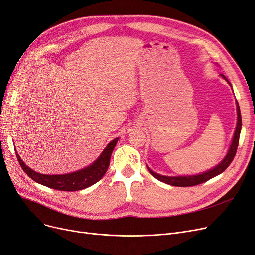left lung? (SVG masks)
I'll return each mask as SVG.
<instances>
[{
    "instance_id": "8db88e82",
    "label": "left lung",
    "mask_w": 255,
    "mask_h": 255,
    "mask_svg": "<svg viewBox=\"0 0 255 255\" xmlns=\"http://www.w3.org/2000/svg\"><path fill=\"white\" fill-rule=\"evenodd\" d=\"M221 77L230 85V87L232 86V84L229 83V81L225 78V76L221 75ZM237 104V127H236V130H235V134L232 140V143H230V146L228 148V151L226 153V155L224 156V159L218 164L216 165L214 168L210 169V170L204 171L202 173L199 174H195V175H180V176H166V175H161L159 173H155L154 171H152L151 169L147 166L148 171L150 172V174L155 177L156 179H159L162 183H165L167 185H170V186H175V187H192V186H196L199 184L204 183V181H207L217 175L221 174L225 169L230 165V163L233 162L234 157L236 155L237 152V148H238V145H239V139H240V134H241V129H242V117H241V111H240V107L238 102H236Z\"/></svg>"
}]
</instances>
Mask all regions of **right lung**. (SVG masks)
I'll list each match as a JSON object with an SVG mask.
<instances>
[{
    "label": "right lung",
    "instance_id": "right-lung-1",
    "mask_svg": "<svg viewBox=\"0 0 255 255\" xmlns=\"http://www.w3.org/2000/svg\"><path fill=\"white\" fill-rule=\"evenodd\" d=\"M119 138H115L109 143L101 155L96 159L91 165L80 169L78 171L70 172L66 174H41L34 171L33 169L28 167L23 162L18 153L16 152V156L18 162L22 168V170L27 173L34 181L45 187L52 188L54 190L59 191H79L86 189L95 183H98L100 179L106 174L112 151L115 147Z\"/></svg>",
    "mask_w": 255,
    "mask_h": 255
}]
</instances>
